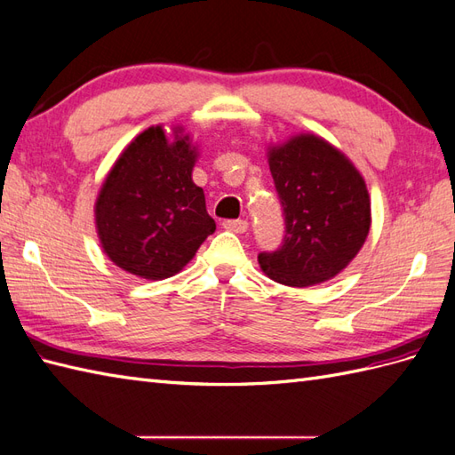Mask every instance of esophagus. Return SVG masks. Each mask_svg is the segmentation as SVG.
<instances>
[{
	"instance_id": "34e87169",
	"label": "esophagus",
	"mask_w": 455,
	"mask_h": 455,
	"mask_svg": "<svg viewBox=\"0 0 455 455\" xmlns=\"http://www.w3.org/2000/svg\"><path fill=\"white\" fill-rule=\"evenodd\" d=\"M223 228H227L230 232H236V235H242V232L248 230V220H244V219H228L223 223Z\"/></svg>"
}]
</instances>
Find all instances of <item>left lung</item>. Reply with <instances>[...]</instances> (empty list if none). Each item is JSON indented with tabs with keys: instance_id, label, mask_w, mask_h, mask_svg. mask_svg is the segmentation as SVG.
Segmentation results:
<instances>
[{
	"instance_id": "left-lung-1",
	"label": "left lung",
	"mask_w": 455,
	"mask_h": 455,
	"mask_svg": "<svg viewBox=\"0 0 455 455\" xmlns=\"http://www.w3.org/2000/svg\"><path fill=\"white\" fill-rule=\"evenodd\" d=\"M267 156L284 236L275 251L259 253L261 271L287 287H312L335 277L371 230V196L361 172L312 133L269 147Z\"/></svg>"
}]
</instances>
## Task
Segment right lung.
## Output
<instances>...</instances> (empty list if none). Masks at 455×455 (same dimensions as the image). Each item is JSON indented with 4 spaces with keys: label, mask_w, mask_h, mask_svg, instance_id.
Segmentation results:
<instances>
[{
    "label": "right lung",
    "mask_w": 455,
    "mask_h": 455,
    "mask_svg": "<svg viewBox=\"0 0 455 455\" xmlns=\"http://www.w3.org/2000/svg\"><path fill=\"white\" fill-rule=\"evenodd\" d=\"M197 158L189 135L163 125L125 147L99 192L94 223L104 253L141 279L161 281L182 271L215 232L204 189L194 184Z\"/></svg>",
    "instance_id": "add662e5"
}]
</instances>
